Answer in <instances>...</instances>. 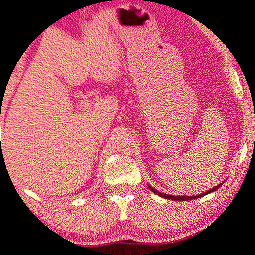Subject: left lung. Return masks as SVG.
<instances>
[{
	"label": "left lung",
	"mask_w": 255,
	"mask_h": 255,
	"mask_svg": "<svg viewBox=\"0 0 255 255\" xmlns=\"http://www.w3.org/2000/svg\"><path fill=\"white\" fill-rule=\"evenodd\" d=\"M220 185H222V184H220ZM220 185L214 186L213 189H211V190H208V191L203 192V194H201V195H196V196H173V195L162 194V192L157 191V190L153 189V187H152V186H150V185H149V189H150L151 191H152V192H155L156 195L161 196V197H163V198H167V200H173V201H191V200H195V198L202 197V196H205V195H207V194H211V192L215 191V190H217L218 187H220Z\"/></svg>",
	"instance_id": "8db88e82"
}]
</instances>
